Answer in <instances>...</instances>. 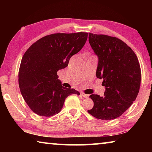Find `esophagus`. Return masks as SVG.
I'll return each instance as SVG.
<instances>
[{"instance_id": "obj_1", "label": "esophagus", "mask_w": 152, "mask_h": 152, "mask_svg": "<svg viewBox=\"0 0 152 152\" xmlns=\"http://www.w3.org/2000/svg\"><path fill=\"white\" fill-rule=\"evenodd\" d=\"M81 95H82V96L84 97V98H88V96H89L88 94H84V92H81Z\"/></svg>"}]
</instances>
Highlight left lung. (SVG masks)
Listing matches in <instances>:
<instances>
[{"label":"left lung","instance_id":"obj_1","mask_svg":"<svg viewBox=\"0 0 152 152\" xmlns=\"http://www.w3.org/2000/svg\"><path fill=\"white\" fill-rule=\"evenodd\" d=\"M88 41L98 58L96 72L103 79V96L91 94L94 106L88 113L102 120H112L124 113L137 98L141 68L132 49L115 37L89 33Z\"/></svg>","mask_w":152,"mask_h":152}]
</instances>
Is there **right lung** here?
<instances>
[{
  "label": "right lung",
  "instance_id": "add662e5",
  "mask_svg": "<svg viewBox=\"0 0 152 152\" xmlns=\"http://www.w3.org/2000/svg\"><path fill=\"white\" fill-rule=\"evenodd\" d=\"M88 33H53L41 38L25 51L19 71V85L25 101L33 112L51 117L61 111L71 94H80L65 88L57 72L68 66L72 56L81 50Z\"/></svg>",
  "mask_w": 152,
  "mask_h": 152
}]
</instances>
